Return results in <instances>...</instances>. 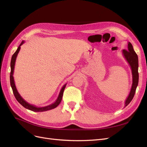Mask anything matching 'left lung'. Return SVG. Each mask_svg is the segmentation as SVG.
I'll list each match as a JSON object with an SVG mask.
<instances>
[{
	"mask_svg": "<svg viewBox=\"0 0 147 147\" xmlns=\"http://www.w3.org/2000/svg\"><path fill=\"white\" fill-rule=\"evenodd\" d=\"M122 54L124 58L129 64L132 75V84L129 94L127 97L124 103V107H126L131 101L132 100L134 96L136 88L139 83V73H138V68H139V61L138 56L134 50V48L130 42L127 43V49L122 50Z\"/></svg>",
	"mask_w": 147,
	"mask_h": 147,
	"instance_id": "8db88e82",
	"label": "left lung"
}]
</instances>
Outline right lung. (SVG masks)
Wrapping results in <instances>:
<instances>
[{"label": "right lung", "mask_w": 147, "mask_h": 147, "mask_svg": "<svg viewBox=\"0 0 147 147\" xmlns=\"http://www.w3.org/2000/svg\"><path fill=\"white\" fill-rule=\"evenodd\" d=\"M24 43V41H22V42L21 43L15 53L13 55V56L11 57V63H10V67H11V72H10V85L12 88L13 94H14L15 98L17 100V101L21 105H23L24 108L27 109L28 110H30L31 111H33V112H45V111H47L49 110H51V109H55L56 107L58 106L59 104L61 103V102L62 100V98H63V92L64 91V89L66 86L67 83H65L64 85L62 87L59 94V96H58V97H57L56 100L54 102V103H53L50 105L45 106V107H36V106L28 103V102H26L23 98V97L21 96V95L19 94L18 91V90H17V89L15 86V84L14 78H13V73H14V69H15V65L16 57H17L18 54V53L21 49V46L23 45Z\"/></svg>", "instance_id": "obj_1"}]
</instances>
